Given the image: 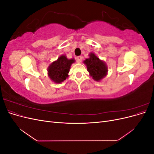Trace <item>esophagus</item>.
<instances>
[{
    "mask_svg": "<svg viewBox=\"0 0 154 154\" xmlns=\"http://www.w3.org/2000/svg\"><path fill=\"white\" fill-rule=\"evenodd\" d=\"M76 60H77V62L78 63H80L82 62V57H80H80H78L76 58Z\"/></svg>",
    "mask_w": 154,
    "mask_h": 154,
    "instance_id": "1",
    "label": "esophagus"
}]
</instances>
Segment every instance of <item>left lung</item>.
<instances>
[{
	"instance_id": "1",
	"label": "left lung",
	"mask_w": 154,
	"mask_h": 154,
	"mask_svg": "<svg viewBox=\"0 0 154 154\" xmlns=\"http://www.w3.org/2000/svg\"><path fill=\"white\" fill-rule=\"evenodd\" d=\"M86 66L90 76L92 77L95 81L99 82L101 79L106 76L108 69L106 63L100 60V58L94 53L89 54V58H87L83 62Z\"/></svg>"
}]
</instances>
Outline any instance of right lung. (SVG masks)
Returning <instances> with one entry per match:
<instances>
[{"instance_id":"add662e5","label":"right lung","mask_w":154,"mask_h":154,"mask_svg":"<svg viewBox=\"0 0 154 154\" xmlns=\"http://www.w3.org/2000/svg\"><path fill=\"white\" fill-rule=\"evenodd\" d=\"M74 61V59H67L65 55L60 56L48 69V76L51 80L57 83H60L66 80L70 67Z\"/></svg>"}]
</instances>
